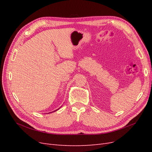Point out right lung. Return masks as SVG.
I'll return each mask as SVG.
<instances>
[{
	"instance_id": "obj_1",
	"label": "right lung",
	"mask_w": 152,
	"mask_h": 152,
	"mask_svg": "<svg viewBox=\"0 0 152 152\" xmlns=\"http://www.w3.org/2000/svg\"><path fill=\"white\" fill-rule=\"evenodd\" d=\"M61 108V107H60ZM59 108H58V109H57V110H54V111H53V112H56V111H57V110H58ZM52 112H50V113H52Z\"/></svg>"
}]
</instances>
